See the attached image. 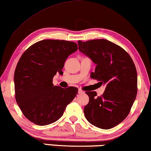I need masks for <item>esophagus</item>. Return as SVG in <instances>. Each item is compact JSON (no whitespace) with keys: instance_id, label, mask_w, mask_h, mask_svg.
<instances>
[{"instance_id":"34e87169","label":"esophagus","mask_w":151,"mask_h":151,"mask_svg":"<svg viewBox=\"0 0 151 151\" xmlns=\"http://www.w3.org/2000/svg\"><path fill=\"white\" fill-rule=\"evenodd\" d=\"M83 93H84V92H83V91H82L81 90H78V94H83Z\"/></svg>"}]
</instances>
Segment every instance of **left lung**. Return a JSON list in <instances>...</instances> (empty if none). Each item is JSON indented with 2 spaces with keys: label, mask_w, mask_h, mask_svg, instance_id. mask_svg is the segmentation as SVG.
Masks as SVG:
<instances>
[{
  "label": "left lung",
  "mask_w": 151,
  "mask_h": 151,
  "mask_svg": "<svg viewBox=\"0 0 151 151\" xmlns=\"http://www.w3.org/2000/svg\"><path fill=\"white\" fill-rule=\"evenodd\" d=\"M80 52L95 64L92 78L106 85L103 95L86 92L90 101L84 114L90 123L109 129L122 122L129 114L137 94V73L132 59L125 50L105 40H79Z\"/></svg>",
  "instance_id": "8db88e82"
}]
</instances>
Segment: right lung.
<instances>
[{
    "label": "right lung",
    "mask_w": 151,
    "mask_h": 151,
    "mask_svg": "<svg viewBox=\"0 0 151 151\" xmlns=\"http://www.w3.org/2000/svg\"><path fill=\"white\" fill-rule=\"evenodd\" d=\"M78 50L76 42L59 40L37 42L24 52L14 75L15 99L24 116L38 125H47L62 116L78 89L54 86L53 77L63 73L66 59Z\"/></svg>",
    "instance_id": "1"
}]
</instances>
